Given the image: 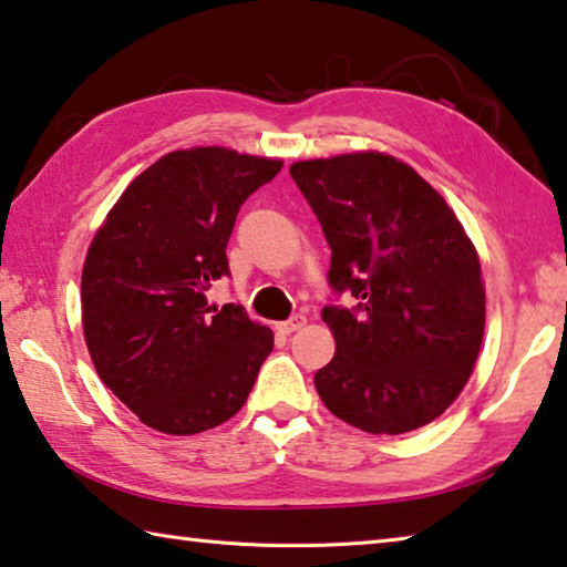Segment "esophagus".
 <instances>
[{
  "instance_id": "34e87169",
  "label": "esophagus",
  "mask_w": 567,
  "mask_h": 567,
  "mask_svg": "<svg viewBox=\"0 0 567 567\" xmlns=\"http://www.w3.org/2000/svg\"><path fill=\"white\" fill-rule=\"evenodd\" d=\"M305 322H307L305 315H292L290 320H285V322L277 324V330H280L282 334H290V332H295V330H300Z\"/></svg>"
}]
</instances>
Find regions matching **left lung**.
I'll return each instance as SVG.
<instances>
[{
    "instance_id": "left-lung-1",
    "label": "left lung",
    "mask_w": 567,
    "mask_h": 567,
    "mask_svg": "<svg viewBox=\"0 0 567 567\" xmlns=\"http://www.w3.org/2000/svg\"><path fill=\"white\" fill-rule=\"evenodd\" d=\"M295 185L332 249L324 305L334 358L315 388L372 435L417 430L453 405L485 330L480 260L463 225L405 162L378 152L295 162Z\"/></svg>"
}]
</instances>
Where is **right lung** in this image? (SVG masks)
Here are the masks:
<instances>
[{"label": "right lung", "mask_w": 567, "mask_h": 567, "mask_svg": "<svg viewBox=\"0 0 567 567\" xmlns=\"http://www.w3.org/2000/svg\"><path fill=\"white\" fill-rule=\"evenodd\" d=\"M280 169L225 147L169 152L92 239L84 340L104 385L159 433L195 435L233 417L272 352L270 330L243 305H209L207 290L229 275L239 207Z\"/></svg>", "instance_id": "1"}]
</instances>
